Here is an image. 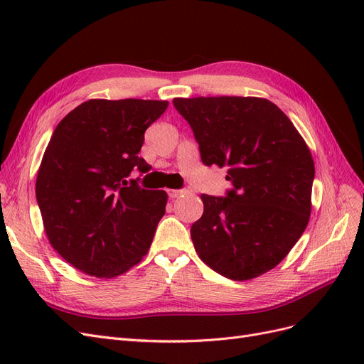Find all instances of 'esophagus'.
Wrapping results in <instances>:
<instances>
[{
  "label": "esophagus",
  "mask_w": 364,
  "mask_h": 364,
  "mask_svg": "<svg viewBox=\"0 0 364 364\" xmlns=\"http://www.w3.org/2000/svg\"><path fill=\"white\" fill-rule=\"evenodd\" d=\"M167 193H168V196L171 197V199H176V197H179L182 194H186L188 191H186V190H167Z\"/></svg>",
  "instance_id": "esophagus-1"
}]
</instances>
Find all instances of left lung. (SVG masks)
Returning a JSON list of instances; mask_svg holds the SVG:
<instances>
[{
	"label": "left lung",
	"mask_w": 364,
	"mask_h": 364,
	"mask_svg": "<svg viewBox=\"0 0 364 364\" xmlns=\"http://www.w3.org/2000/svg\"><path fill=\"white\" fill-rule=\"evenodd\" d=\"M205 165L228 167L226 197L202 194L191 226L200 259L222 277L247 281L277 267L311 214L314 162L281 109L258 97L174 98Z\"/></svg>",
	"instance_id": "1"
}]
</instances>
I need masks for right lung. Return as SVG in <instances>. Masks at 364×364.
I'll return each instance as SVG.
<instances>
[{
	"instance_id": "right-lung-1",
	"label": "right lung",
	"mask_w": 364,
	"mask_h": 364,
	"mask_svg": "<svg viewBox=\"0 0 364 364\" xmlns=\"http://www.w3.org/2000/svg\"><path fill=\"white\" fill-rule=\"evenodd\" d=\"M168 102L103 100L77 106L54 129L36 179V200L50 245L73 267L114 278L150 249L167 193L127 178L149 171L138 156L144 132Z\"/></svg>"
}]
</instances>
